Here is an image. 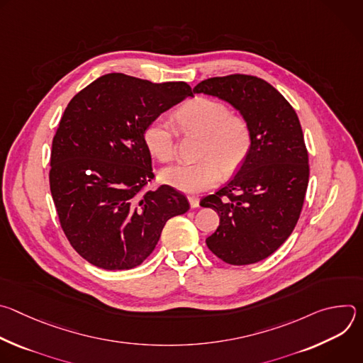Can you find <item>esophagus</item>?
Segmentation results:
<instances>
[{
  "label": "esophagus",
  "instance_id": "esophagus-1",
  "mask_svg": "<svg viewBox=\"0 0 363 363\" xmlns=\"http://www.w3.org/2000/svg\"><path fill=\"white\" fill-rule=\"evenodd\" d=\"M188 201H189V203H191L192 208H198V206H199V198H198V196H195V195H189V196H188Z\"/></svg>",
  "mask_w": 363,
  "mask_h": 363
}]
</instances>
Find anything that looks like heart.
<instances>
[{"mask_svg":"<svg viewBox=\"0 0 363 363\" xmlns=\"http://www.w3.org/2000/svg\"><path fill=\"white\" fill-rule=\"evenodd\" d=\"M175 119L181 130L203 136L201 161L177 164L162 171L161 179L184 192H201L216 186L225 172L235 171L251 149L250 123L240 115H230L223 101L195 97L181 106ZM177 128L165 118L152 121L143 139L152 157L160 162H171L177 155Z\"/></svg>","mask_w":363,"mask_h":363,"instance_id":"heart-1","label":"heart"}]
</instances>
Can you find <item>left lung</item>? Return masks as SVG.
Instances as JSON below:
<instances>
[{"instance_id": "obj_1", "label": "left lung", "mask_w": 363, "mask_h": 363, "mask_svg": "<svg viewBox=\"0 0 363 363\" xmlns=\"http://www.w3.org/2000/svg\"><path fill=\"white\" fill-rule=\"evenodd\" d=\"M194 93L231 103L252 133L238 174L199 202L220 216L205 242L231 266L262 262L290 237L303 208L308 153L298 118L279 90L250 74L206 79Z\"/></svg>"}]
</instances>
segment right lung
<instances>
[{
    "instance_id": "right-lung-1",
    "label": "right lung",
    "mask_w": 363,
    "mask_h": 363,
    "mask_svg": "<svg viewBox=\"0 0 363 363\" xmlns=\"http://www.w3.org/2000/svg\"><path fill=\"white\" fill-rule=\"evenodd\" d=\"M188 96L185 82L109 73L69 101L51 145L50 191L62 230L90 264L139 266L167 221L189 210L174 186L147 189L155 174L143 139L152 121Z\"/></svg>"
}]
</instances>
